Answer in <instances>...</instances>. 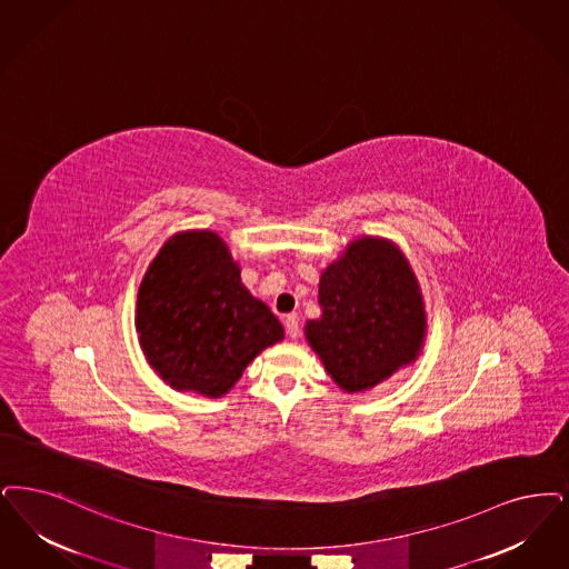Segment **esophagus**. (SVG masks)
<instances>
[{"label": "esophagus", "instance_id": "esophagus-1", "mask_svg": "<svg viewBox=\"0 0 569 569\" xmlns=\"http://www.w3.org/2000/svg\"><path fill=\"white\" fill-rule=\"evenodd\" d=\"M283 323H286L288 337H290V339H298V335H300V326H298V316H296V313H290V316H286V318H283Z\"/></svg>", "mask_w": 569, "mask_h": 569}]
</instances>
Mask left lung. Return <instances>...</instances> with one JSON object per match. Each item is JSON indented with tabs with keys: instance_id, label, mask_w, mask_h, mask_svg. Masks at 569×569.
<instances>
[{
	"instance_id": "obj_1",
	"label": "left lung",
	"mask_w": 569,
	"mask_h": 569,
	"mask_svg": "<svg viewBox=\"0 0 569 569\" xmlns=\"http://www.w3.org/2000/svg\"><path fill=\"white\" fill-rule=\"evenodd\" d=\"M321 318L305 339L330 379L365 393L415 365L428 335L419 279L407 253L386 237L362 234L319 274Z\"/></svg>"
}]
</instances>
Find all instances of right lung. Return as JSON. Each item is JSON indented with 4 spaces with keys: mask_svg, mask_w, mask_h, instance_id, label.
<instances>
[{
    "mask_svg": "<svg viewBox=\"0 0 569 569\" xmlns=\"http://www.w3.org/2000/svg\"><path fill=\"white\" fill-rule=\"evenodd\" d=\"M137 339L176 391L222 398L258 353L283 341L273 311L241 281V267L213 230L164 241L137 292Z\"/></svg>",
    "mask_w": 569,
    "mask_h": 569,
    "instance_id": "1",
    "label": "right lung"
}]
</instances>
